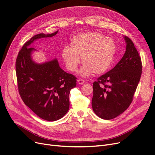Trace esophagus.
Wrapping results in <instances>:
<instances>
[{"mask_svg":"<svg viewBox=\"0 0 155 155\" xmlns=\"http://www.w3.org/2000/svg\"><path fill=\"white\" fill-rule=\"evenodd\" d=\"M84 82H85V81H84V80H82V79H78V80H77V83L79 85H82V84H84Z\"/></svg>","mask_w":155,"mask_h":155,"instance_id":"1","label":"esophagus"}]
</instances>
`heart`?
I'll return each mask as SVG.
<instances>
[{"instance_id": "heart-1", "label": "heart", "mask_w": 155, "mask_h": 155, "mask_svg": "<svg viewBox=\"0 0 155 155\" xmlns=\"http://www.w3.org/2000/svg\"><path fill=\"white\" fill-rule=\"evenodd\" d=\"M116 44L108 37L98 32H86L73 37L70 47L64 46L61 58L70 71H76L80 63L84 64L80 71V75L87 77L93 73H103L108 70L116 53Z\"/></svg>"}]
</instances>
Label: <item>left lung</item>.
<instances>
[{
    "instance_id": "left-lung-1",
    "label": "left lung",
    "mask_w": 155,
    "mask_h": 155,
    "mask_svg": "<svg viewBox=\"0 0 155 155\" xmlns=\"http://www.w3.org/2000/svg\"><path fill=\"white\" fill-rule=\"evenodd\" d=\"M124 38L126 51L122 58L93 83L92 110L104 120L116 118L129 107L142 73L141 59L133 42Z\"/></svg>"
}]
</instances>
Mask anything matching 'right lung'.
I'll use <instances>...</instances> for the list:
<instances>
[{
	"label": "right lung",
	"mask_w": 155,
	"mask_h": 155,
	"mask_svg": "<svg viewBox=\"0 0 155 155\" xmlns=\"http://www.w3.org/2000/svg\"><path fill=\"white\" fill-rule=\"evenodd\" d=\"M58 32L31 37L19 52L16 62L18 90L24 103L38 117L51 122L68 112L69 94L76 87L77 78L61 69L56 58L42 63L35 62L32 54L37 50L30 47L36 40L52 37Z\"/></svg>",
	"instance_id": "right-lung-1"
}]
</instances>
